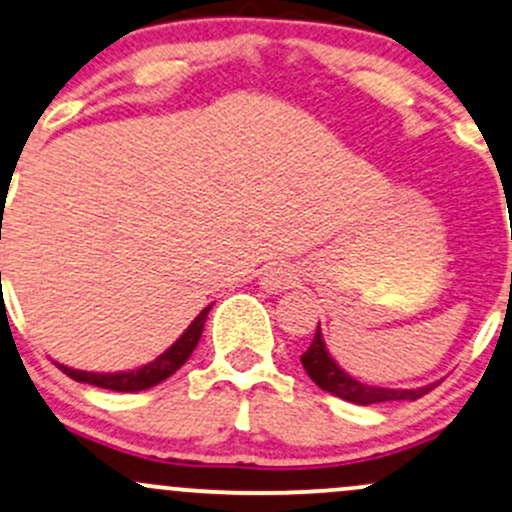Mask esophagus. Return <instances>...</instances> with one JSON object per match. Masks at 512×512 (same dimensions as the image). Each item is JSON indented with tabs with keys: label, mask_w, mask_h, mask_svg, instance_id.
<instances>
[{
	"label": "esophagus",
	"mask_w": 512,
	"mask_h": 512,
	"mask_svg": "<svg viewBox=\"0 0 512 512\" xmlns=\"http://www.w3.org/2000/svg\"><path fill=\"white\" fill-rule=\"evenodd\" d=\"M294 284H296L294 269L286 265L267 267L265 274H262V286H265L267 291H284V289H291Z\"/></svg>",
	"instance_id": "34e87169"
}]
</instances>
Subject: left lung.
Listing matches in <instances>:
<instances>
[{"mask_svg": "<svg viewBox=\"0 0 512 512\" xmlns=\"http://www.w3.org/2000/svg\"><path fill=\"white\" fill-rule=\"evenodd\" d=\"M301 364L306 369V374L313 379V384L342 398V401L357 403V406H372V403L386 401H415V398L425 396V393L437 386L430 384L423 386V389H381V386H369L352 379L350 374L342 372L338 364H335V359L325 350L323 335H320V323L316 328V335H313L311 347L301 355Z\"/></svg>", "mask_w": 512, "mask_h": 512, "instance_id": "1", "label": "left lung"}]
</instances>
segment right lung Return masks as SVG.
<instances>
[{
	"label": "right lung",
	"mask_w": 512,
	"mask_h": 512,
	"mask_svg": "<svg viewBox=\"0 0 512 512\" xmlns=\"http://www.w3.org/2000/svg\"><path fill=\"white\" fill-rule=\"evenodd\" d=\"M209 311H211V306H206L204 311H201L199 316L192 320V325L184 330L182 338L174 342L172 347H167L160 357L153 359L150 364H143V367L131 369V372L101 374V372H82V369L65 367V364H58V367H60V372H65L70 379L82 381V384L99 386V389H111V391H121V393L150 389V386H157L160 381H165L167 376H172L184 362H187L189 355L194 352V347L199 345V338H201V333H204V323H206V316H209Z\"/></svg>",
	"instance_id": "add662e5"
}]
</instances>
